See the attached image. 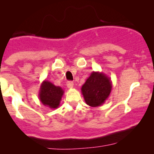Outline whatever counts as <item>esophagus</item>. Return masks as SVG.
<instances>
[{"instance_id": "esophagus-1", "label": "esophagus", "mask_w": 154, "mask_h": 154, "mask_svg": "<svg viewBox=\"0 0 154 154\" xmlns=\"http://www.w3.org/2000/svg\"><path fill=\"white\" fill-rule=\"evenodd\" d=\"M66 85H67V87L69 88H72L73 86H74V83H73L72 82L69 81V82H68L67 84H66Z\"/></svg>"}]
</instances>
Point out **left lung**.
<instances>
[{"mask_svg":"<svg viewBox=\"0 0 154 154\" xmlns=\"http://www.w3.org/2000/svg\"><path fill=\"white\" fill-rule=\"evenodd\" d=\"M112 88L111 79L100 72H92L82 86L85 103L91 107L102 105L108 99Z\"/></svg>","mask_w":154,"mask_h":154,"instance_id":"8db88e82","label":"left lung"}]
</instances>
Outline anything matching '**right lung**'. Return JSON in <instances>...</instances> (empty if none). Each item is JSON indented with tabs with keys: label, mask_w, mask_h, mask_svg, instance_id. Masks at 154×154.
Listing matches in <instances>:
<instances>
[{
	"label": "right lung",
	"mask_w": 154,
	"mask_h": 154,
	"mask_svg": "<svg viewBox=\"0 0 154 154\" xmlns=\"http://www.w3.org/2000/svg\"><path fill=\"white\" fill-rule=\"evenodd\" d=\"M64 90L61 87L56 86L50 82L44 80L41 83L38 95L43 105L55 109L60 106Z\"/></svg>",
	"instance_id": "right-lung-1"
}]
</instances>
